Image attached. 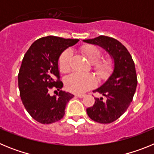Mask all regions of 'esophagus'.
Instances as JSON below:
<instances>
[{
  "label": "esophagus",
  "mask_w": 154,
  "mask_h": 154,
  "mask_svg": "<svg viewBox=\"0 0 154 154\" xmlns=\"http://www.w3.org/2000/svg\"><path fill=\"white\" fill-rule=\"evenodd\" d=\"M75 96H77L79 98H83L85 96V95L84 94H75Z\"/></svg>",
  "instance_id": "34e87169"
}]
</instances>
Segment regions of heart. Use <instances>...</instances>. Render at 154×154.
Here are the masks:
<instances>
[{"label":"heart","mask_w":154,"mask_h":154,"mask_svg":"<svg viewBox=\"0 0 154 154\" xmlns=\"http://www.w3.org/2000/svg\"><path fill=\"white\" fill-rule=\"evenodd\" d=\"M80 51L89 62H92V69L99 78L107 79L115 69V62L109 56L101 57L103 52L99 48L91 45L82 46ZM72 51L66 49L61 54L58 62V69L62 73L69 72L71 69ZM66 89L74 93H82L96 86V80L92 74L74 72L65 80Z\"/></svg>","instance_id":"heart-1"}]
</instances>
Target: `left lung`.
<instances>
[{
    "label": "left lung",
    "mask_w": 154,
    "mask_h": 154,
    "mask_svg": "<svg viewBox=\"0 0 154 154\" xmlns=\"http://www.w3.org/2000/svg\"><path fill=\"white\" fill-rule=\"evenodd\" d=\"M84 42L98 45L112 55L115 62L113 73L101 87L94 90L105 97L95 98L92 106L86 109L91 119L99 123H110L123 115L133 100L137 85L135 64L131 55L121 42L100 35Z\"/></svg>",
    "instance_id": "left-lung-1"
}]
</instances>
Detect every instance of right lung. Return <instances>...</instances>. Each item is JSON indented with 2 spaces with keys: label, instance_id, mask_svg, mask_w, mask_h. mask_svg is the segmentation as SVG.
Instances as JSON below:
<instances>
[{
  "label": "right lung",
  "instance_id": "right-lung-1",
  "mask_svg": "<svg viewBox=\"0 0 154 154\" xmlns=\"http://www.w3.org/2000/svg\"><path fill=\"white\" fill-rule=\"evenodd\" d=\"M79 39L56 36L43 37L35 41L23 58L18 73V87L21 101L31 117L42 124L60 120L65 115V106L72 94L61 90L63 87L58 68L62 51ZM57 88L56 96L49 90Z\"/></svg>",
  "mask_w": 154,
  "mask_h": 154
}]
</instances>
